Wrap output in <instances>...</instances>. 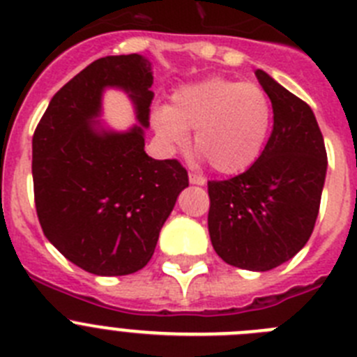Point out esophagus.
Masks as SVG:
<instances>
[{
  "label": "esophagus",
  "mask_w": 357,
  "mask_h": 357,
  "mask_svg": "<svg viewBox=\"0 0 357 357\" xmlns=\"http://www.w3.org/2000/svg\"><path fill=\"white\" fill-rule=\"evenodd\" d=\"M188 179H190L192 185H204V183H206V179L199 174H194V172H190V174H188Z\"/></svg>",
  "instance_id": "34e87169"
}]
</instances>
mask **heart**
<instances>
[{"label": "heart", "instance_id": "obj_1", "mask_svg": "<svg viewBox=\"0 0 357 357\" xmlns=\"http://www.w3.org/2000/svg\"><path fill=\"white\" fill-rule=\"evenodd\" d=\"M163 142L183 147L194 131V146L217 172L236 174L261 155L272 128V105L261 86L231 78H208L183 86L172 107L153 112Z\"/></svg>", "mask_w": 357, "mask_h": 357}]
</instances>
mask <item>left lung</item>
I'll return each instance as SVG.
<instances>
[{
    "instance_id": "1",
    "label": "left lung",
    "mask_w": 357,
    "mask_h": 357,
    "mask_svg": "<svg viewBox=\"0 0 357 357\" xmlns=\"http://www.w3.org/2000/svg\"><path fill=\"white\" fill-rule=\"evenodd\" d=\"M256 78L271 98L274 128L242 174L208 181V231L226 263L255 272L294 258L313 233L327 172L324 137L313 110L265 70Z\"/></svg>"
}]
</instances>
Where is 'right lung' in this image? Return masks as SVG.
<instances>
[{
  "label": "right lung",
  "instance_id": "1",
  "mask_svg": "<svg viewBox=\"0 0 357 357\" xmlns=\"http://www.w3.org/2000/svg\"><path fill=\"white\" fill-rule=\"evenodd\" d=\"M142 54L105 56L60 89L31 142L35 208L46 238L69 261L96 275H128L147 265L188 174L178 160L144 151L155 98ZM105 88H121L139 125L102 126Z\"/></svg>",
  "mask_w": 357,
  "mask_h": 357
}]
</instances>
